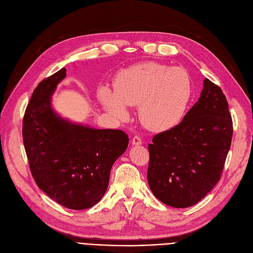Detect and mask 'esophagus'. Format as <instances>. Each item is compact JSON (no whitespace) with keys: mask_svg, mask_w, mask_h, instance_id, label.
I'll use <instances>...</instances> for the list:
<instances>
[{"mask_svg":"<svg viewBox=\"0 0 253 253\" xmlns=\"http://www.w3.org/2000/svg\"><path fill=\"white\" fill-rule=\"evenodd\" d=\"M131 142H132V145L134 146H139L141 145V138L138 135H135L132 137V139H131Z\"/></svg>","mask_w":253,"mask_h":253,"instance_id":"1","label":"esophagus"}]
</instances>
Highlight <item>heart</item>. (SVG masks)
<instances>
[{
    "label": "heart",
    "instance_id": "b5f03b06",
    "mask_svg": "<svg viewBox=\"0 0 253 253\" xmlns=\"http://www.w3.org/2000/svg\"><path fill=\"white\" fill-rule=\"evenodd\" d=\"M115 89L102 85L98 97L107 111L119 119L128 116V106L138 105V118L155 132L169 130L181 123L192 96L189 74L180 67L147 62L119 71Z\"/></svg>",
    "mask_w": 253,
    "mask_h": 253
}]
</instances>
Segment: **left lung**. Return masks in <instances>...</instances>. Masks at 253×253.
I'll use <instances>...</instances> for the list:
<instances>
[{
  "mask_svg": "<svg viewBox=\"0 0 253 253\" xmlns=\"http://www.w3.org/2000/svg\"><path fill=\"white\" fill-rule=\"evenodd\" d=\"M233 138V121L222 90L204 81L201 97L175 127L149 145L148 183L157 199L188 208L220 180Z\"/></svg>",
  "mask_w": 253,
  "mask_h": 253,
  "instance_id": "obj_1",
  "label": "left lung"
}]
</instances>
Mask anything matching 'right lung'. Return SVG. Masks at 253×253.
Instances as JSON below:
<instances>
[{
  "instance_id": "right-lung-1",
  "label": "right lung",
  "mask_w": 253,
  "mask_h": 253,
  "mask_svg": "<svg viewBox=\"0 0 253 253\" xmlns=\"http://www.w3.org/2000/svg\"><path fill=\"white\" fill-rule=\"evenodd\" d=\"M66 69L39 83L23 120V139L30 169L38 187L72 210L99 202L115 161L126 151L128 135L119 129L74 124L53 111L50 98Z\"/></svg>"
}]
</instances>
